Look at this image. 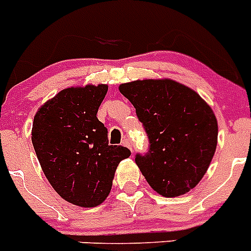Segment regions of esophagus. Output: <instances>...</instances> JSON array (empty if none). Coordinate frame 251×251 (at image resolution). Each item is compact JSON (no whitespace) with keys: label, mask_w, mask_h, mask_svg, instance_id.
Returning a JSON list of instances; mask_svg holds the SVG:
<instances>
[{"label":"esophagus","mask_w":251,"mask_h":251,"mask_svg":"<svg viewBox=\"0 0 251 251\" xmlns=\"http://www.w3.org/2000/svg\"><path fill=\"white\" fill-rule=\"evenodd\" d=\"M123 146H125V147H127V149H130L131 151H132V144H131V141L128 139H124L123 140Z\"/></svg>","instance_id":"obj_1"}]
</instances>
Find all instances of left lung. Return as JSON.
Segmentation results:
<instances>
[{"instance_id": "8db88e82", "label": "left lung", "mask_w": 251, "mask_h": 251, "mask_svg": "<svg viewBox=\"0 0 251 251\" xmlns=\"http://www.w3.org/2000/svg\"><path fill=\"white\" fill-rule=\"evenodd\" d=\"M119 89L136 109L149 136V150L136 153L135 162L150 186L163 197L194 188L217 147L218 124L209 105L170 79L131 81Z\"/></svg>"}]
</instances>
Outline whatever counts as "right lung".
Returning <instances> with one entry per match:
<instances>
[{"label": "right lung", "mask_w": 251, "mask_h": 251, "mask_svg": "<svg viewBox=\"0 0 251 251\" xmlns=\"http://www.w3.org/2000/svg\"><path fill=\"white\" fill-rule=\"evenodd\" d=\"M107 85L68 88L37 111L32 144L47 179L63 200L97 207L111 191L127 147L112 146L107 128L97 118Z\"/></svg>", "instance_id": "add662e5"}]
</instances>
